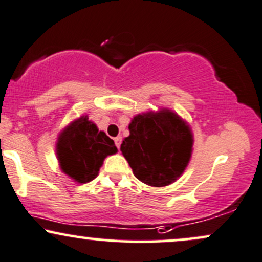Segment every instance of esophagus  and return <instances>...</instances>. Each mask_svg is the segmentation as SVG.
Segmentation results:
<instances>
[{
  "label": "esophagus",
  "instance_id": "obj_1",
  "mask_svg": "<svg viewBox=\"0 0 262 262\" xmlns=\"http://www.w3.org/2000/svg\"><path fill=\"white\" fill-rule=\"evenodd\" d=\"M115 144H116V146L119 149V147H121V144H122V137L115 138Z\"/></svg>",
  "mask_w": 262,
  "mask_h": 262
}]
</instances>
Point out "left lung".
<instances>
[{
    "label": "left lung",
    "mask_w": 262,
    "mask_h": 262,
    "mask_svg": "<svg viewBox=\"0 0 262 262\" xmlns=\"http://www.w3.org/2000/svg\"><path fill=\"white\" fill-rule=\"evenodd\" d=\"M128 128L121 151L135 177L155 188L177 181L193 154L194 135L188 122L162 107L135 115Z\"/></svg>",
    "instance_id": "left-lung-1"
}]
</instances>
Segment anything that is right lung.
Wrapping results in <instances>:
<instances>
[{
    "mask_svg": "<svg viewBox=\"0 0 262 262\" xmlns=\"http://www.w3.org/2000/svg\"><path fill=\"white\" fill-rule=\"evenodd\" d=\"M115 141L99 130L88 115L72 121L58 134L56 143V156L61 171L74 182H91L107 156L117 152Z\"/></svg>",
    "mask_w": 262,
    "mask_h": 262,
    "instance_id": "1",
    "label": "right lung"
}]
</instances>
